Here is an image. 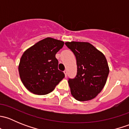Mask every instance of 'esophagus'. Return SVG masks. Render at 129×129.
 Segmentation results:
<instances>
[{
    "mask_svg": "<svg viewBox=\"0 0 129 129\" xmlns=\"http://www.w3.org/2000/svg\"><path fill=\"white\" fill-rule=\"evenodd\" d=\"M63 72H64L65 76H66V77H67V70H65V71H63Z\"/></svg>",
    "mask_w": 129,
    "mask_h": 129,
    "instance_id": "34e87169",
    "label": "esophagus"
}]
</instances>
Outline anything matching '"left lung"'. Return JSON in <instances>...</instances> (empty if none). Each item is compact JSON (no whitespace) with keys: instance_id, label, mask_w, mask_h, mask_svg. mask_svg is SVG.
I'll list each match as a JSON object with an SVG mask.
<instances>
[{"instance_id":"obj_1","label":"left lung","mask_w":129,"mask_h":129,"mask_svg":"<svg viewBox=\"0 0 129 129\" xmlns=\"http://www.w3.org/2000/svg\"><path fill=\"white\" fill-rule=\"evenodd\" d=\"M66 46L75 55L77 72L69 79L71 94L79 101L95 98L105 85L109 68L105 55L89 42H67Z\"/></svg>"}]
</instances>
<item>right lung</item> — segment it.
<instances>
[{"label": "right lung", "instance_id": "1", "mask_svg": "<svg viewBox=\"0 0 129 129\" xmlns=\"http://www.w3.org/2000/svg\"><path fill=\"white\" fill-rule=\"evenodd\" d=\"M63 45V41L47 37L24 52L19 72L22 82L30 92L47 94L64 78L63 72L58 69V61L55 57Z\"/></svg>", "mask_w": 129, "mask_h": 129}]
</instances>
